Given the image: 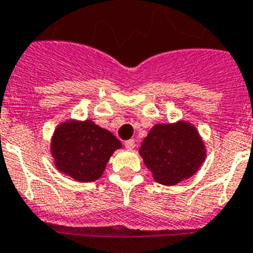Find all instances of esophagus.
I'll return each mask as SVG.
<instances>
[{
	"mask_svg": "<svg viewBox=\"0 0 253 253\" xmlns=\"http://www.w3.org/2000/svg\"><path fill=\"white\" fill-rule=\"evenodd\" d=\"M135 145L136 142L133 139H129L127 140V141H125V146H126V149H128V150H132V149L135 148Z\"/></svg>",
	"mask_w": 253,
	"mask_h": 253,
	"instance_id": "obj_1",
	"label": "esophagus"
}]
</instances>
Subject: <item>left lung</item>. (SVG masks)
<instances>
[{
  "label": "left lung",
  "instance_id": "8db88e82",
  "mask_svg": "<svg viewBox=\"0 0 253 253\" xmlns=\"http://www.w3.org/2000/svg\"><path fill=\"white\" fill-rule=\"evenodd\" d=\"M140 155L158 183L173 186L197 172L205 146L192 125H155L142 141Z\"/></svg>",
  "mask_w": 253,
  "mask_h": 253
}]
</instances>
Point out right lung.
Listing matches in <instances>:
<instances>
[{
  "mask_svg": "<svg viewBox=\"0 0 253 253\" xmlns=\"http://www.w3.org/2000/svg\"><path fill=\"white\" fill-rule=\"evenodd\" d=\"M120 140L93 121L61 124L52 139V155L61 172L79 182H93L103 174Z\"/></svg>",
  "mask_w": 253,
  "mask_h": 253,
  "instance_id": "obj_1",
  "label": "right lung"
}]
</instances>
